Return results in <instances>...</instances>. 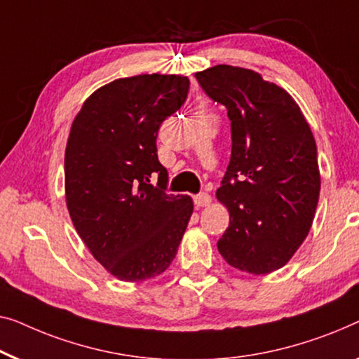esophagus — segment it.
<instances>
[{
	"mask_svg": "<svg viewBox=\"0 0 359 359\" xmlns=\"http://www.w3.org/2000/svg\"><path fill=\"white\" fill-rule=\"evenodd\" d=\"M210 202H212V197L207 194V192H201V194L194 196L196 207H207V205H210Z\"/></svg>",
	"mask_w": 359,
	"mask_h": 359,
	"instance_id": "34e87169",
	"label": "esophagus"
}]
</instances>
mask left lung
I'll list each match as a JSON object with an SVG mask.
<instances>
[{"label":"left lung","mask_w":359,"mask_h":359,"mask_svg":"<svg viewBox=\"0 0 359 359\" xmlns=\"http://www.w3.org/2000/svg\"><path fill=\"white\" fill-rule=\"evenodd\" d=\"M196 77L231 121V158L217 189L230 225L218 252L241 272L270 273L313 226L320 192L313 131L293 97L256 71L218 65Z\"/></svg>","instance_id":"1"}]
</instances>
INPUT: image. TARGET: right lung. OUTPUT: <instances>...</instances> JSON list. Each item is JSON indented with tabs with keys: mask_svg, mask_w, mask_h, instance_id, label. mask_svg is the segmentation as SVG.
<instances>
[{
	"mask_svg": "<svg viewBox=\"0 0 359 359\" xmlns=\"http://www.w3.org/2000/svg\"><path fill=\"white\" fill-rule=\"evenodd\" d=\"M189 79L139 74L102 86L82 103L65 152L69 217L92 256L123 282H144L173 262L192 215L189 196L165 192L160 124L183 105ZM159 176L158 186L149 180Z\"/></svg>",
	"mask_w": 359,
	"mask_h": 359,
	"instance_id": "right-lung-1",
	"label": "right lung"
}]
</instances>
